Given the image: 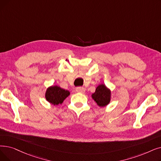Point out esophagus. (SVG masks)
Instances as JSON below:
<instances>
[{"mask_svg":"<svg viewBox=\"0 0 161 161\" xmlns=\"http://www.w3.org/2000/svg\"><path fill=\"white\" fill-rule=\"evenodd\" d=\"M76 92L80 93H84L86 92V89L83 87H77L75 89Z\"/></svg>","mask_w":161,"mask_h":161,"instance_id":"obj_1","label":"esophagus"}]
</instances>
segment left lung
<instances>
[{
    "mask_svg": "<svg viewBox=\"0 0 161 161\" xmlns=\"http://www.w3.org/2000/svg\"><path fill=\"white\" fill-rule=\"evenodd\" d=\"M111 96L112 93L110 89L103 83H101L98 86L95 92L92 95V99L100 107H104L108 105L110 102Z\"/></svg>",
    "mask_w": 161,
    "mask_h": 161,
    "instance_id": "obj_1",
    "label": "left lung"
}]
</instances>
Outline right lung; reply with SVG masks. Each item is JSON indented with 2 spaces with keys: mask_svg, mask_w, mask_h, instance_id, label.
Segmentation results:
<instances>
[{
  "mask_svg": "<svg viewBox=\"0 0 161 161\" xmlns=\"http://www.w3.org/2000/svg\"><path fill=\"white\" fill-rule=\"evenodd\" d=\"M69 95L70 93L68 90L62 89L58 86H52L47 89L45 99L53 105H58L63 103Z\"/></svg>",
  "mask_w": 161,
  "mask_h": 161,
  "instance_id": "obj_1",
  "label": "right lung"
}]
</instances>
